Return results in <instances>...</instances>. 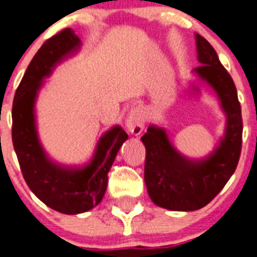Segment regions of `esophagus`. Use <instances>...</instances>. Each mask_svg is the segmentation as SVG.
<instances>
[{"label": "esophagus", "mask_w": 257, "mask_h": 257, "mask_svg": "<svg viewBox=\"0 0 257 257\" xmlns=\"http://www.w3.org/2000/svg\"><path fill=\"white\" fill-rule=\"evenodd\" d=\"M126 128L127 131L131 134V135H140L144 130V112L140 109V108H134L128 116H127L126 122Z\"/></svg>", "instance_id": "1"}]
</instances>
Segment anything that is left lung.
<instances>
[{
	"label": "left lung",
	"mask_w": 257,
	"mask_h": 257,
	"mask_svg": "<svg viewBox=\"0 0 257 257\" xmlns=\"http://www.w3.org/2000/svg\"><path fill=\"white\" fill-rule=\"evenodd\" d=\"M196 47L201 65L194 71L219 96L227 127L224 138L209 157L192 161L176 152L162 127L149 126L141 138L147 149L145 185L153 202L168 210L191 211L208 205L234 173L241 155L243 123L236 85L215 49L200 34H196Z\"/></svg>",
	"instance_id": "8db88e82"
}]
</instances>
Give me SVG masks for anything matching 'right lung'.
Here are the masks:
<instances>
[{
	"label": "right lung",
	"mask_w": 257,
	"mask_h": 257,
	"mask_svg": "<svg viewBox=\"0 0 257 257\" xmlns=\"http://www.w3.org/2000/svg\"><path fill=\"white\" fill-rule=\"evenodd\" d=\"M79 46V37L70 28L47 39L28 66L13 103V144L25 182L47 206L63 214L84 213L102 201L108 172L127 139L119 126L110 128L100 138L93 161L80 168L52 162L41 147L35 130L34 102L42 79Z\"/></svg>",
	"instance_id": "obj_1"
}]
</instances>
